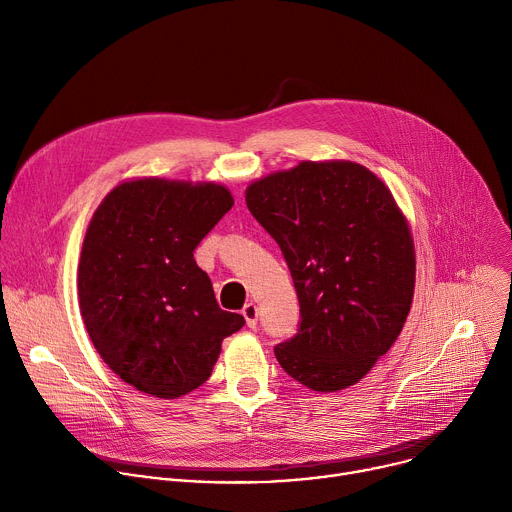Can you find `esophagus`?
Segmentation results:
<instances>
[{"mask_svg": "<svg viewBox=\"0 0 512 512\" xmlns=\"http://www.w3.org/2000/svg\"><path fill=\"white\" fill-rule=\"evenodd\" d=\"M243 316H245V322H247V326H249V328H255V326H257L259 310H257V306H255L253 302L245 304V308H243Z\"/></svg>", "mask_w": 512, "mask_h": 512, "instance_id": "1", "label": "esophagus"}]
</instances>
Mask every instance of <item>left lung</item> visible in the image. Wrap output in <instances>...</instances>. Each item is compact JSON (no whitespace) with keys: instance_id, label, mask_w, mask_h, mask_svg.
Listing matches in <instances>:
<instances>
[{"instance_id":"left-lung-1","label":"left lung","mask_w":512,"mask_h":512,"mask_svg":"<svg viewBox=\"0 0 512 512\" xmlns=\"http://www.w3.org/2000/svg\"><path fill=\"white\" fill-rule=\"evenodd\" d=\"M245 200L300 300L298 334L275 346L281 369L320 393L358 383L413 302L415 249L391 190L354 162H300L249 184Z\"/></svg>"}]
</instances>
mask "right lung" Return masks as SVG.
<instances>
[{"mask_svg": "<svg viewBox=\"0 0 512 512\" xmlns=\"http://www.w3.org/2000/svg\"><path fill=\"white\" fill-rule=\"evenodd\" d=\"M235 204L214 182L137 178L95 210L79 261V306L107 367L160 399L198 389L227 336L245 326L218 308L194 249Z\"/></svg>", "mask_w": 512, "mask_h": 512, "instance_id": "right-lung-1", "label": "right lung"}]
</instances>
